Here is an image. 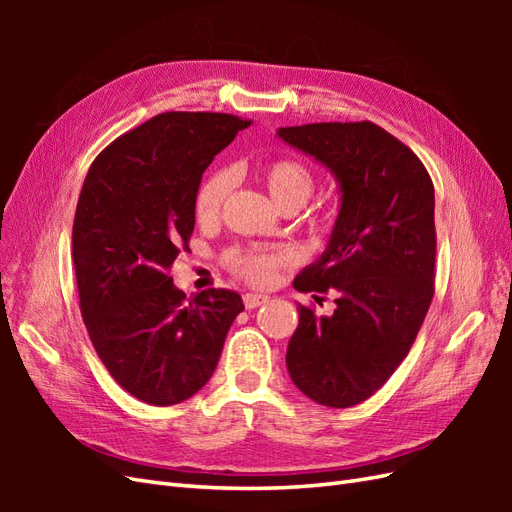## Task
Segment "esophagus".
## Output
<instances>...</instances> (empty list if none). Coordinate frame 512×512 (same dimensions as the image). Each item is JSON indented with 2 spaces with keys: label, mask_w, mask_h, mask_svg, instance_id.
Listing matches in <instances>:
<instances>
[{
  "label": "esophagus",
  "mask_w": 512,
  "mask_h": 512,
  "mask_svg": "<svg viewBox=\"0 0 512 512\" xmlns=\"http://www.w3.org/2000/svg\"><path fill=\"white\" fill-rule=\"evenodd\" d=\"M269 301L267 294H258V292H247L243 294V303L247 309H256L260 305H265Z\"/></svg>",
  "instance_id": "1"
}]
</instances>
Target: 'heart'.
<instances>
[{
	"instance_id": "1",
	"label": "heart",
	"mask_w": 512,
	"mask_h": 512,
	"mask_svg": "<svg viewBox=\"0 0 512 512\" xmlns=\"http://www.w3.org/2000/svg\"><path fill=\"white\" fill-rule=\"evenodd\" d=\"M232 183H235V179H232V173L226 168L213 170V173L200 181L194 196V213L200 222L218 218L224 200L232 190ZM265 183L280 207L303 205L314 192V175L309 173L305 164L292 158H282L267 164ZM284 260V254L256 250V247H235V250L226 254V265L230 271L254 286L271 284L277 269L284 265Z\"/></svg>"
}]
</instances>
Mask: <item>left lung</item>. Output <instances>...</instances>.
<instances>
[{
  "mask_svg": "<svg viewBox=\"0 0 512 512\" xmlns=\"http://www.w3.org/2000/svg\"><path fill=\"white\" fill-rule=\"evenodd\" d=\"M277 136L331 170L339 213L327 250L297 277L299 292L335 294V312L297 305L286 367L320 406L374 395L410 352L433 299L436 196L423 162L371 121L307 123Z\"/></svg>",
  "mask_w": 512,
  "mask_h": 512,
  "instance_id": "8db88e82",
  "label": "left lung"
}]
</instances>
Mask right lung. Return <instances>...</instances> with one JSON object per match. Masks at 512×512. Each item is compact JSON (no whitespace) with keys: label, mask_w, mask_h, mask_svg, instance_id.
<instances>
[{"label":"right lung","mask_w":512,"mask_h":512,"mask_svg":"<svg viewBox=\"0 0 512 512\" xmlns=\"http://www.w3.org/2000/svg\"><path fill=\"white\" fill-rule=\"evenodd\" d=\"M247 126L226 113H162L108 145L85 177L72 228L81 314L108 374L145 404L203 389L243 312L226 288L185 297L168 269L188 247L203 173Z\"/></svg>","instance_id":"1"}]
</instances>
